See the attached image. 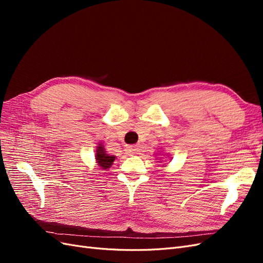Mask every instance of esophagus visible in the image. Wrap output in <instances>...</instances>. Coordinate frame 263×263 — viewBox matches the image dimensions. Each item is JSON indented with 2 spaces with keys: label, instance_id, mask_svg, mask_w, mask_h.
Listing matches in <instances>:
<instances>
[{
  "label": "esophagus",
  "instance_id": "obj_1",
  "mask_svg": "<svg viewBox=\"0 0 263 263\" xmlns=\"http://www.w3.org/2000/svg\"><path fill=\"white\" fill-rule=\"evenodd\" d=\"M125 151L127 154H137L138 148L136 146H128V147L125 148Z\"/></svg>",
  "mask_w": 263,
  "mask_h": 263
}]
</instances>
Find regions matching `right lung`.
<instances>
[{"label":"right lung","mask_w":263,"mask_h":263,"mask_svg":"<svg viewBox=\"0 0 263 263\" xmlns=\"http://www.w3.org/2000/svg\"><path fill=\"white\" fill-rule=\"evenodd\" d=\"M95 159H97V161L102 169H108L109 166L113 164L115 157L106 154V151L103 148V146H99L97 150V155H95Z\"/></svg>","instance_id":"obj_1"}]
</instances>
